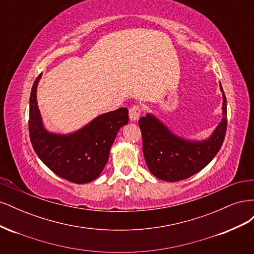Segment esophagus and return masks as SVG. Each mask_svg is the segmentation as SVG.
Masks as SVG:
<instances>
[{
	"label": "esophagus",
	"mask_w": 254,
	"mask_h": 254,
	"mask_svg": "<svg viewBox=\"0 0 254 254\" xmlns=\"http://www.w3.org/2000/svg\"><path fill=\"white\" fill-rule=\"evenodd\" d=\"M141 115V109L139 106H132L131 108L129 109V118H130V121L132 122H135L139 120Z\"/></svg>",
	"instance_id": "esophagus-1"
}]
</instances>
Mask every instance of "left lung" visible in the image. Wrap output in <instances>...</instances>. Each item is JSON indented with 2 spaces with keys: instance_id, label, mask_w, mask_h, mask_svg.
Returning a JSON list of instances; mask_svg holds the SVG:
<instances>
[{
  "instance_id": "8db88e82",
  "label": "left lung",
  "mask_w": 254,
  "mask_h": 254,
  "mask_svg": "<svg viewBox=\"0 0 254 254\" xmlns=\"http://www.w3.org/2000/svg\"><path fill=\"white\" fill-rule=\"evenodd\" d=\"M222 120L209 139L190 141L173 133L155 115L139 120L143 153L150 173L157 178L175 182L200 172L217 155L227 130V99L222 91Z\"/></svg>"
}]
</instances>
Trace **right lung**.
<instances>
[{"label":"right lung","mask_w":254,"mask_h":254,"mask_svg":"<svg viewBox=\"0 0 254 254\" xmlns=\"http://www.w3.org/2000/svg\"><path fill=\"white\" fill-rule=\"evenodd\" d=\"M36 78L29 98V137L37 156L50 170L67 181L82 184L95 180L108 162L111 146L121 127L126 125L128 109L98 115L73 133L57 134L44 128L37 104Z\"/></svg>","instance_id":"1"}]
</instances>
